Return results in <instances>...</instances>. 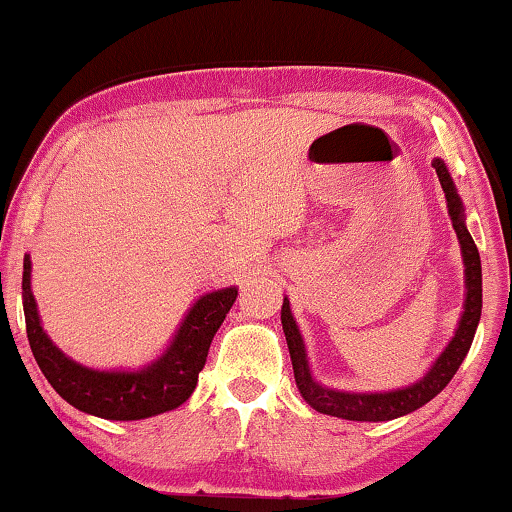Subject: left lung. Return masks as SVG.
Here are the masks:
<instances>
[{
  "instance_id": "8db88e82",
  "label": "left lung",
  "mask_w": 512,
  "mask_h": 512,
  "mask_svg": "<svg viewBox=\"0 0 512 512\" xmlns=\"http://www.w3.org/2000/svg\"><path fill=\"white\" fill-rule=\"evenodd\" d=\"M431 164H434L436 176L438 181H441V187L445 192V199H448V213H450L452 227H455L457 232L459 246H462V257H464L466 301H464V313H462V320H459L455 336H452L448 348L441 352V357L436 359L434 366L424 373V378H420L413 385L401 387V390H392V392H371V394L329 390V387L315 383V378L311 376L304 338L299 334V327L297 322H294L292 311H290V301L285 297L283 311H280V322H283L287 348H290L294 380H297L301 397L306 399L308 406L318 410V413L343 417V420H355V422H385V420H394V417L413 413V410L422 408L424 403L434 399L436 394L450 383L452 376H455L459 369V364L464 362L466 352L471 348L475 329H478V322H480V313H482L480 255L471 239L469 229L464 225V206L457 194V187L448 174V169H445L443 160H438V157Z\"/></svg>"
}]
</instances>
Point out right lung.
Returning a JSON list of instances; mask_svg holds the SVG:
<instances>
[{
    "mask_svg": "<svg viewBox=\"0 0 512 512\" xmlns=\"http://www.w3.org/2000/svg\"><path fill=\"white\" fill-rule=\"evenodd\" d=\"M30 271V255H25L23 308L34 359L64 401L104 420H143L174 410L190 399L215 331L225 322L239 294L236 287H225L199 297L164 355L143 369L97 371L69 359L43 331L30 287Z\"/></svg>",
    "mask_w": 512,
    "mask_h": 512,
    "instance_id": "add662e5",
    "label": "right lung"
}]
</instances>
